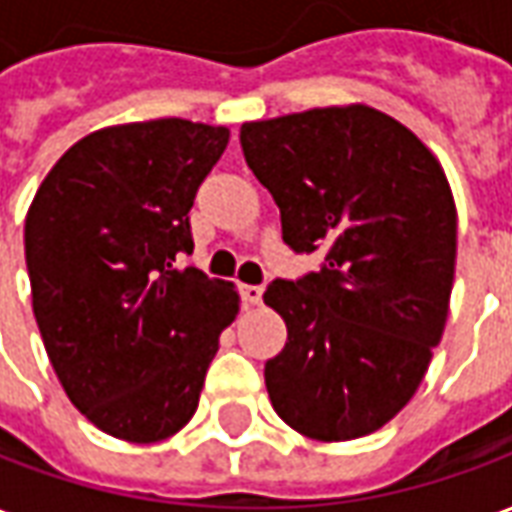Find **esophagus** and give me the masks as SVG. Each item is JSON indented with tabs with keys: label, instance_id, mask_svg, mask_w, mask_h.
Listing matches in <instances>:
<instances>
[{
	"label": "esophagus",
	"instance_id": "1",
	"mask_svg": "<svg viewBox=\"0 0 512 512\" xmlns=\"http://www.w3.org/2000/svg\"><path fill=\"white\" fill-rule=\"evenodd\" d=\"M241 296L246 304H260L263 301V285H241Z\"/></svg>",
	"mask_w": 512,
	"mask_h": 512
}]
</instances>
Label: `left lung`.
Here are the masks:
<instances>
[{
	"mask_svg": "<svg viewBox=\"0 0 512 512\" xmlns=\"http://www.w3.org/2000/svg\"><path fill=\"white\" fill-rule=\"evenodd\" d=\"M293 252L318 271L263 293L288 326L266 362L271 406L318 441L384 428L414 397L439 345L458 216L439 158L373 106H326L241 126Z\"/></svg>",
	"mask_w": 512,
	"mask_h": 512,
	"instance_id": "obj_1",
	"label": "left lung"
}]
</instances>
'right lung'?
Returning <instances> with one entry per match:
<instances>
[{
    "label": "right lung",
    "mask_w": 512,
    "mask_h": 512,
    "mask_svg": "<svg viewBox=\"0 0 512 512\" xmlns=\"http://www.w3.org/2000/svg\"><path fill=\"white\" fill-rule=\"evenodd\" d=\"M230 142L180 117L79 139L40 183L24 224L32 312L65 395L115 439L153 444L197 411L233 282L178 268L189 211Z\"/></svg>",
    "instance_id": "1"
}]
</instances>
